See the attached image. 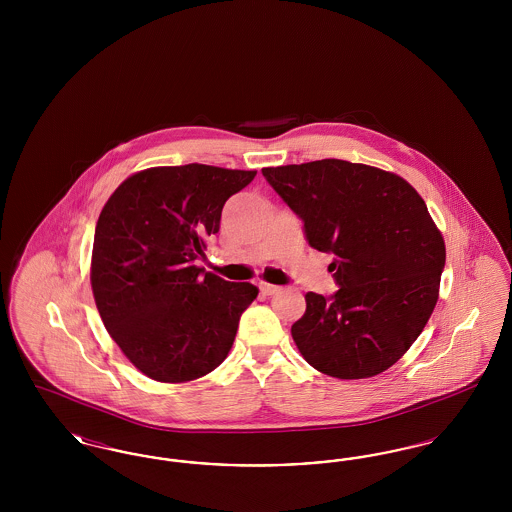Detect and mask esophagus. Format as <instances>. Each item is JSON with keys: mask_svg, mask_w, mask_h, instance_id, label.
Here are the masks:
<instances>
[{"mask_svg": "<svg viewBox=\"0 0 512 512\" xmlns=\"http://www.w3.org/2000/svg\"><path fill=\"white\" fill-rule=\"evenodd\" d=\"M259 290H261V293H265V295H274V293L280 292V288H278V286L265 284V282H261V284H259Z\"/></svg>", "mask_w": 512, "mask_h": 512, "instance_id": "obj_1", "label": "esophagus"}]
</instances>
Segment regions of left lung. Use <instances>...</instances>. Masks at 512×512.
Wrapping results in <instances>:
<instances>
[{"label": "left lung", "instance_id": "left-lung-1", "mask_svg": "<svg viewBox=\"0 0 512 512\" xmlns=\"http://www.w3.org/2000/svg\"><path fill=\"white\" fill-rule=\"evenodd\" d=\"M270 188L334 255L338 292H309L292 336L322 374L359 380L395 365L438 301L445 244L424 199L401 176L341 159L268 167Z\"/></svg>", "mask_w": 512, "mask_h": 512}]
</instances>
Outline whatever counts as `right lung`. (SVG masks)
I'll use <instances>...</instances> for the list:
<instances>
[{"label":"right lung","mask_w":512,"mask_h":512,"mask_svg":"<svg viewBox=\"0 0 512 512\" xmlns=\"http://www.w3.org/2000/svg\"><path fill=\"white\" fill-rule=\"evenodd\" d=\"M255 171L157 167L126 178L99 215L92 290L130 363L157 382L201 378L226 359L259 290L195 267L226 199Z\"/></svg>","instance_id":"right-lung-1"}]
</instances>
